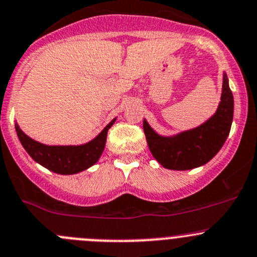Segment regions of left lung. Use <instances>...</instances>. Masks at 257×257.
I'll return each instance as SVG.
<instances>
[{"label": "left lung", "instance_id": "1", "mask_svg": "<svg viewBox=\"0 0 257 257\" xmlns=\"http://www.w3.org/2000/svg\"><path fill=\"white\" fill-rule=\"evenodd\" d=\"M232 118L233 96L225 74L221 103L205 124L176 137L158 136L146 120L143 129L152 154L164 168L186 171L203 166L217 154L230 134Z\"/></svg>", "mask_w": 257, "mask_h": 257}]
</instances>
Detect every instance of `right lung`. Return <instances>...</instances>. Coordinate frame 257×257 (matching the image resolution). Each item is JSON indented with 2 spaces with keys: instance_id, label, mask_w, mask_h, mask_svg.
<instances>
[{
  "instance_id": "right-lung-1",
  "label": "right lung",
  "mask_w": 257,
  "mask_h": 257,
  "mask_svg": "<svg viewBox=\"0 0 257 257\" xmlns=\"http://www.w3.org/2000/svg\"><path fill=\"white\" fill-rule=\"evenodd\" d=\"M115 119L110 121L96 138L83 146H45L27 137L15 125L20 142L34 161L59 174H74L89 168L98 162L104 151L106 136Z\"/></svg>"
}]
</instances>
